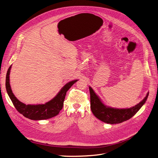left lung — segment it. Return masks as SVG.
<instances>
[{"instance_id": "1", "label": "left lung", "mask_w": 158, "mask_h": 158, "mask_svg": "<svg viewBox=\"0 0 158 158\" xmlns=\"http://www.w3.org/2000/svg\"><path fill=\"white\" fill-rule=\"evenodd\" d=\"M90 94V108L94 116L107 124H119L131 118L145 104L149 96L147 93L145 98L135 106L129 108H114L105 105L100 100L90 87H89Z\"/></svg>"}]
</instances>
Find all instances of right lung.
Wrapping results in <instances>:
<instances>
[{
	"label": "right lung",
	"instance_id": "add662e5",
	"mask_svg": "<svg viewBox=\"0 0 158 158\" xmlns=\"http://www.w3.org/2000/svg\"><path fill=\"white\" fill-rule=\"evenodd\" d=\"M11 66L9 68L6 78V88L12 103L17 111L24 117L31 120H44L57 115L62 110L67 91L77 81L73 80L66 83L59 91V93L52 100L42 105H25L18 100L13 94L9 83V74Z\"/></svg>",
	"mask_w": 158,
	"mask_h": 158
}]
</instances>
